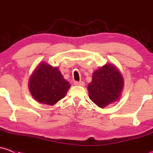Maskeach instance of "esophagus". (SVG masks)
<instances>
[{
  "label": "esophagus",
  "instance_id": "1",
  "mask_svg": "<svg viewBox=\"0 0 153 153\" xmlns=\"http://www.w3.org/2000/svg\"><path fill=\"white\" fill-rule=\"evenodd\" d=\"M74 84H75V86H84V85H85V83H84V81H80V82H78V81H75V82H74Z\"/></svg>",
  "mask_w": 153,
  "mask_h": 153
}]
</instances>
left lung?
Here are the masks:
<instances>
[{
    "mask_svg": "<svg viewBox=\"0 0 153 153\" xmlns=\"http://www.w3.org/2000/svg\"><path fill=\"white\" fill-rule=\"evenodd\" d=\"M124 86V78L118 68L113 64H106L94 71L87 89L91 101L104 108L120 99Z\"/></svg>",
    "mask_w": 153,
    "mask_h": 153,
    "instance_id": "obj_1",
    "label": "left lung"
}]
</instances>
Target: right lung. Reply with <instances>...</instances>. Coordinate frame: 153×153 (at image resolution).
<instances>
[{
    "mask_svg": "<svg viewBox=\"0 0 153 153\" xmlns=\"http://www.w3.org/2000/svg\"><path fill=\"white\" fill-rule=\"evenodd\" d=\"M29 89L39 104L55 105L64 98L70 88L57 67L42 61L34 69L29 79Z\"/></svg>",
    "mask_w": 153,
    "mask_h": 153,
    "instance_id": "add662e5",
    "label": "right lung"
}]
</instances>
